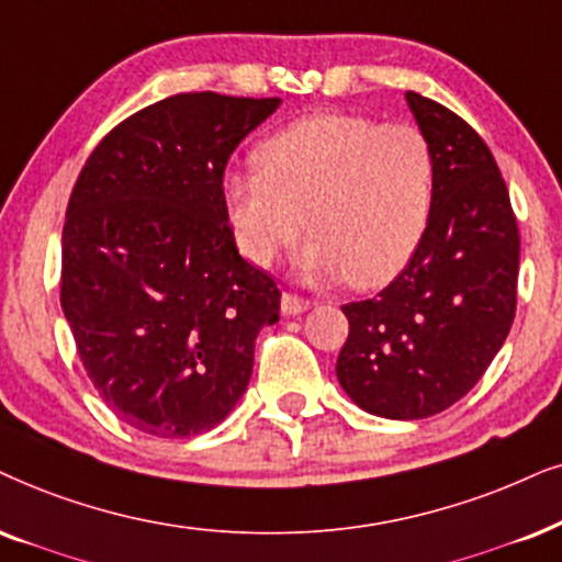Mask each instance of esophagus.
Segmentation results:
<instances>
[{"label": "esophagus", "instance_id": "1", "mask_svg": "<svg viewBox=\"0 0 562 562\" xmlns=\"http://www.w3.org/2000/svg\"><path fill=\"white\" fill-rule=\"evenodd\" d=\"M308 301H305L303 295H297V293H285L282 295V314H288V316H295V314H303L305 308H308Z\"/></svg>", "mask_w": 562, "mask_h": 562}]
</instances>
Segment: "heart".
<instances>
[{"mask_svg":"<svg viewBox=\"0 0 562 562\" xmlns=\"http://www.w3.org/2000/svg\"><path fill=\"white\" fill-rule=\"evenodd\" d=\"M223 199L254 265H274L308 225L305 274L375 288L407 267L428 231L436 153L409 122L311 113L272 134L257 166L225 173Z\"/></svg>","mask_w":562,"mask_h":562,"instance_id":"1","label":"heart"}]
</instances>
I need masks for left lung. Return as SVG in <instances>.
I'll return each mask as SVG.
<instances>
[{"label": "left lung", "mask_w": 562, "mask_h": 562, "mask_svg": "<svg viewBox=\"0 0 562 562\" xmlns=\"http://www.w3.org/2000/svg\"><path fill=\"white\" fill-rule=\"evenodd\" d=\"M407 103L436 153V199L409 265L375 297L342 305L337 379L389 420H420L470 394L516 316L518 225L498 162L464 119L420 92Z\"/></svg>", "instance_id": "obj_1"}]
</instances>
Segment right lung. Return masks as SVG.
Segmentation results:
<instances>
[{
  "instance_id": "obj_1",
  "label": "right lung",
  "mask_w": 562,
  "mask_h": 562,
  "mask_svg": "<svg viewBox=\"0 0 562 562\" xmlns=\"http://www.w3.org/2000/svg\"><path fill=\"white\" fill-rule=\"evenodd\" d=\"M280 98L179 92L98 142L67 204L61 308L92 386L155 438L215 428L244 396L280 288L240 257L231 153Z\"/></svg>"
}]
</instances>
